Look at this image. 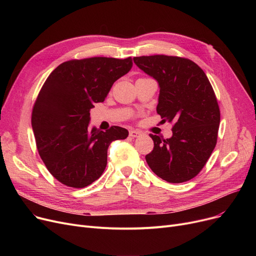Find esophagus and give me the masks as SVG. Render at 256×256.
<instances>
[{
	"label": "esophagus",
	"mask_w": 256,
	"mask_h": 256,
	"mask_svg": "<svg viewBox=\"0 0 256 256\" xmlns=\"http://www.w3.org/2000/svg\"><path fill=\"white\" fill-rule=\"evenodd\" d=\"M141 135H142V132H141L140 130H132L130 132V136L132 138H138V137H140Z\"/></svg>",
	"instance_id": "esophagus-1"
}]
</instances>
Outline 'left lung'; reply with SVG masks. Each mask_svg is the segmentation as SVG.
Returning a JSON list of instances; mask_svg holds the SVG:
<instances>
[{
    "mask_svg": "<svg viewBox=\"0 0 256 256\" xmlns=\"http://www.w3.org/2000/svg\"><path fill=\"white\" fill-rule=\"evenodd\" d=\"M134 62L160 85L156 112L173 124V135L163 139L150 134L154 150L146 162L162 180L180 184L202 170L217 144L220 109L216 94L200 67L190 59L154 55Z\"/></svg>",
    "mask_w": 256,
    "mask_h": 256,
    "instance_id": "obj_1",
    "label": "left lung"
}]
</instances>
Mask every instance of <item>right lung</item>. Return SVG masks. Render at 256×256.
Here are the masks:
<instances>
[{
	"mask_svg": "<svg viewBox=\"0 0 256 256\" xmlns=\"http://www.w3.org/2000/svg\"><path fill=\"white\" fill-rule=\"evenodd\" d=\"M130 57H92L63 62L48 76L32 111L36 147L52 176L80 189L100 178L108 147L128 136L117 126L88 128L90 109L102 102L116 80L130 72Z\"/></svg>",
	"mask_w": 256,
	"mask_h": 256,
	"instance_id": "add662e5",
	"label": "right lung"
}]
</instances>
